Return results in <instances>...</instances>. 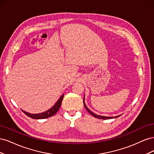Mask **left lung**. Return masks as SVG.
<instances>
[{
	"instance_id": "left-lung-1",
	"label": "left lung",
	"mask_w": 154,
	"mask_h": 154,
	"mask_svg": "<svg viewBox=\"0 0 154 154\" xmlns=\"http://www.w3.org/2000/svg\"><path fill=\"white\" fill-rule=\"evenodd\" d=\"M83 104H84V106L85 107L86 110L89 112L92 116H94V117L96 118H98V119H113V118H118L119 116H112V117H108V116H100V115H97L96 114H94L93 112L91 111L90 109L87 108V106H86L85 105V96H84V97H83Z\"/></svg>"
}]
</instances>
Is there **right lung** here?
<instances>
[{
	"label": "right lung",
	"mask_w": 154,
	"mask_h": 154,
	"mask_svg": "<svg viewBox=\"0 0 154 154\" xmlns=\"http://www.w3.org/2000/svg\"><path fill=\"white\" fill-rule=\"evenodd\" d=\"M64 94L62 95L61 97L58 100V101L49 110H48L47 111L44 112L42 113H38V114H31L27 112H26L24 110H22L23 112H24L26 115H27L29 117L32 118V119H45V118H48L51 117V116H54L56 113L58 111L60 106L62 105V102Z\"/></svg>",
	"instance_id": "obj_1"
}]
</instances>
